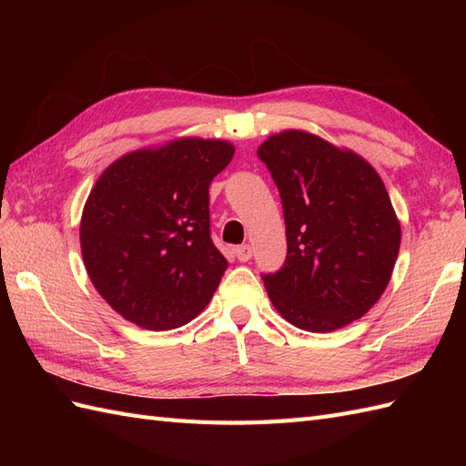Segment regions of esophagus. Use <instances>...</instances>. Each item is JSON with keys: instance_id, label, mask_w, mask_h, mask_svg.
Wrapping results in <instances>:
<instances>
[{"instance_id": "34e87169", "label": "esophagus", "mask_w": 466, "mask_h": 466, "mask_svg": "<svg viewBox=\"0 0 466 466\" xmlns=\"http://www.w3.org/2000/svg\"><path fill=\"white\" fill-rule=\"evenodd\" d=\"M235 257H237V260H238V262H247V260H250V258H252V248H250V245H241V247H237V248H235Z\"/></svg>"}]
</instances>
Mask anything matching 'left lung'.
Masks as SVG:
<instances>
[{
    "mask_svg": "<svg viewBox=\"0 0 466 466\" xmlns=\"http://www.w3.org/2000/svg\"><path fill=\"white\" fill-rule=\"evenodd\" d=\"M284 206L288 257L264 288L293 327L332 332L379 301L400 248V223L383 180L351 149L303 130L258 147Z\"/></svg>",
    "mask_w": 466,
    "mask_h": 466,
    "instance_id": "obj_1",
    "label": "left lung"
}]
</instances>
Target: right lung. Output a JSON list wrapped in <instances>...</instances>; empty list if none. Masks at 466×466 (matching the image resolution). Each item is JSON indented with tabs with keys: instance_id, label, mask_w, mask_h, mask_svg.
Returning a JSON list of instances; mask_svg holds the SVG:
<instances>
[{
	"instance_id": "1",
	"label": "right lung",
	"mask_w": 466,
	"mask_h": 466,
	"mask_svg": "<svg viewBox=\"0 0 466 466\" xmlns=\"http://www.w3.org/2000/svg\"><path fill=\"white\" fill-rule=\"evenodd\" d=\"M223 139L178 137L122 155L83 206L86 270L115 311L173 330L214 298L228 260L209 237V185L233 159Z\"/></svg>"
}]
</instances>
